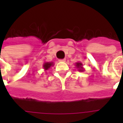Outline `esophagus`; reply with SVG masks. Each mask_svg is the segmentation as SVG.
<instances>
[{
	"mask_svg": "<svg viewBox=\"0 0 123 123\" xmlns=\"http://www.w3.org/2000/svg\"><path fill=\"white\" fill-rule=\"evenodd\" d=\"M59 62H66V59H59Z\"/></svg>",
	"mask_w": 123,
	"mask_h": 123,
	"instance_id": "1",
	"label": "esophagus"
}]
</instances>
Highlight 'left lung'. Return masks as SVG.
<instances>
[{"label":"left lung","instance_id":"8db88e82","mask_svg":"<svg viewBox=\"0 0 123 123\" xmlns=\"http://www.w3.org/2000/svg\"><path fill=\"white\" fill-rule=\"evenodd\" d=\"M75 67L77 68L78 69V71H84L85 70V69L83 68V64L82 62H80L75 63Z\"/></svg>","mask_w":123,"mask_h":123}]
</instances>
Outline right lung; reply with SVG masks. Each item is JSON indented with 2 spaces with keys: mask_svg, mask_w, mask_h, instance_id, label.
<instances>
[{
  "mask_svg": "<svg viewBox=\"0 0 123 123\" xmlns=\"http://www.w3.org/2000/svg\"><path fill=\"white\" fill-rule=\"evenodd\" d=\"M54 65V64L53 62H45L43 64V69L46 71L48 70V69H50V68L53 66Z\"/></svg>",
  "mask_w": 123,
  "mask_h": 123,
  "instance_id": "right-lung-1",
  "label": "right lung"
}]
</instances>
